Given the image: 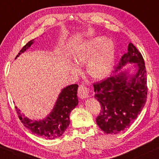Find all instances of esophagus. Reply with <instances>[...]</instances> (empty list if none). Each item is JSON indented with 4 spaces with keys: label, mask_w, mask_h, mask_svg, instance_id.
<instances>
[{
    "label": "esophagus",
    "mask_w": 159,
    "mask_h": 159,
    "mask_svg": "<svg viewBox=\"0 0 159 159\" xmlns=\"http://www.w3.org/2000/svg\"><path fill=\"white\" fill-rule=\"evenodd\" d=\"M78 93L81 99H86L89 97V89L86 86L80 85L78 89Z\"/></svg>",
    "instance_id": "1"
}]
</instances>
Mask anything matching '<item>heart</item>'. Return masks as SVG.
Listing matches in <instances>:
<instances>
[{"instance_id": "b5f03b06", "label": "heart", "mask_w": 159, "mask_h": 159, "mask_svg": "<svg viewBox=\"0 0 159 159\" xmlns=\"http://www.w3.org/2000/svg\"><path fill=\"white\" fill-rule=\"evenodd\" d=\"M115 57V45L111 40L99 36L87 41L75 50L73 57L79 63L87 65V73L95 79H102L111 70Z\"/></svg>"}]
</instances>
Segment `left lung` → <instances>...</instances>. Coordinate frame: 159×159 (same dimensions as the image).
Returning a JSON list of instances; mask_svg holds the SVG:
<instances>
[{"instance_id": "8db88e82", "label": "left lung", "mask_w": 159, "mask_h": 159, "mask_svg": "<svg viewBox=\"0 0 159 159\" xmlns=\"http://www.w3.org/2000/svg\"><path fill=\"white\" fill-rule=\"evenodd\" d=\"M127 62L135 63L138 67L136 74L129 80L127 73L120 72L93 84L94 97L101 104V111L96 120L99 128L107 134H117L129 127L146 104V66L141 53L131 42L115 72Z\"/></svg>"}]
</instances>
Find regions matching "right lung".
Instances as JSON below:
<instances>
[{"mask_svg":"<svg viewBox=\"0 0 159 159\" xmlns=\"http://www.w3.org/2000/svg\"><path fill=\"white\" fill-rule=\"evenodd\" d=\"M34 42L31 40L20 50V54L26 51ZM77 84H73L64 88L60 92L58 99L51 113L45 119L32 120L22 115L20 109L16 107L19 120L26 128L39 137L49 140H53L62 135L70 124V113L79 104L77 97Z\"/></svg>","mask_w":159,"mask_h":159,"instance_id":"right-lung-1","label":"right lung"}]
</instances>
